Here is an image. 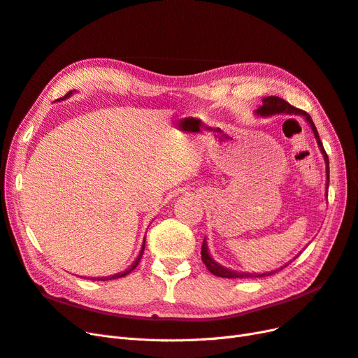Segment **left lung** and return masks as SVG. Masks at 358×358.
<instances>
[{
	"label": "left lung",
	"mask_w": 358,
	"mask_h": 358,
	"mask_svg": "<svg viewBox=\"0 0 358 358\" xmlns=\"http://www.w3.org/2000/svg\"><path fill=\"white\" fill-rule=\"evenodd\" d=\"M256 114H257V115H261V117H269V115H275V114L302 115L308 122H310V126H311V129H313V131H314V136H315V139H317V143H318L320 151H322V154H323V157H324V162H326V179H327V180H326V191H327V188H329V157H327V154H326V151H324V148H323L322 141H320L318 131H317V129H315V126H314V122H313L311 117L308 115V114L305 113V110H302V109H299V108H294V106H292L289 102H286L285 99H281V97H278V96H268V97H264V99H262V106H259V108L256 109ZM201 259H203L204 265L207 266V269L210 271V273H212L213 275L224 277V278L266 277V275H271V274H275L277 271H280L281 268L287 266V265H285V266H281L280 269L271 271V273H264V274H245V273H236V271H231V269H228V268H225V266H220L217 262H215V261H213L212 256L208 255L206 238H204L203 245H201Z\"/></svg>",
	"instance_id": "8db88e82"
}]
</instances>
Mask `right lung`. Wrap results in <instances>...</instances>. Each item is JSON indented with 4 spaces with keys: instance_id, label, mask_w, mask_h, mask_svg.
I'll use <instances>...</instances> for the list:
<instances>
[{
    "instance_id": "obj_1",
    "label": "right lung",
    "mask_w": 358,
    "mask_h": 358,
    "mask_svg": "<svg viewBox=\"0 0 358 358\" xmlns=\"http://www.w3.org/2000/svg\"><path fill=\"white\" fill-rule=\"evenodd\" d=\"M72 94V92H69L68 94H66V97L68 96H71ZM143 249H145V240H143V244H142V249H141V253H139V256L136 257V261H134L133 264H131V266H129L126 271H122V273H118V274H114V275H110V277H97L96 280H102V281H106V280H114V278H121V277H126L127 274H130L131 271L136 268L138 265H139V262H141V257H142V255H143Z\"/></svg>"
}]
</instances>
